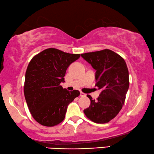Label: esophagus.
<instances>
[{
	"mask_svg": "<svg viewBox=\"0 0 154 154\" xmlns=\"http://www.w3.org/2000/svg\"><path fill=\"white\" fill-rule=\"evenodd\" d=\"M80 95H81V97H83V96H85V95H85V93H83V92H81V94H80Z\"/></svg>",
	"mask_w": 154,
	"mask_h": 154,
	"instance_id": "esophagus-1",
	"label": "esophagus"
}]
</instances>
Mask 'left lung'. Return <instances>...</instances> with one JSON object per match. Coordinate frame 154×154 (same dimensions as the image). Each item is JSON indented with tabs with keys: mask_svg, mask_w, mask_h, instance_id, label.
<instances>
[{
	"mask_svg": "<svg viewBox=\"0 0 154 154\" xmlns=\"http://www.w3.org/2000/svg\"><path fill=\"white\" fill-rule=\"evenodd\" d=\"M81 57L96 71L95 86L102 90L97 100L87 95L91 105L83 112L95 123L109 122L122 108L129 89V71L125 61L109 49L82 54Z\"/></svg>",
	"mask_w": 154,
	"mask_h": 154,
	"instance_id": "obj_1",
	"label": "left lung"
}]
</instances>
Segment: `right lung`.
Listing matches in <instances>:
<instances>
[{"label": "right lung", "instance_id": "obj_1", "mask_svg": "<svg viewBox=\"0 0 154 154\" xmlns=\"http://www.w3.org/2000/svg\"><path fill=\"white\" fill-rule=\"evenodd\" d=\"M80 57L49 48L29 61L25 73L24 94L32 116L40 125L54 127L61 123L69 104L80 95L77 90L69 91L60 85L64 82L68 67Z\"/></svg>", "mask_w": 154, "mask_h": 154}]
</instances>
